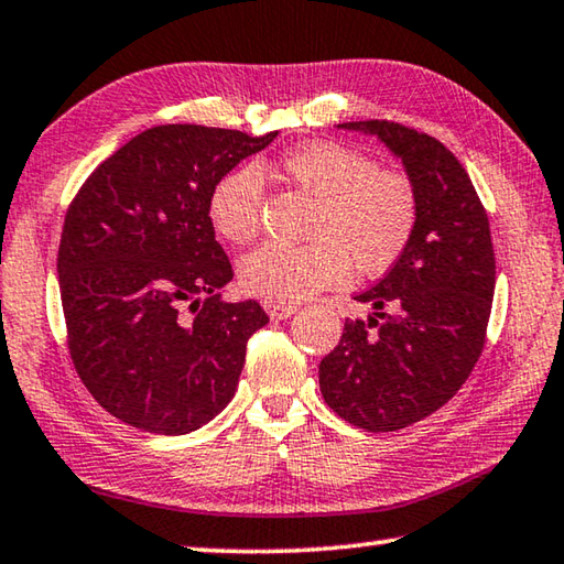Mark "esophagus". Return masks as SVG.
I'll return each instance as SVG.
<instances>
[{"label": "esophagus", "instance_id": "1", "mask_svg": "<svg viewBox=\"0 0 564 564\" xmlns=\"http://www.w3.org/2000/svg\"><path fill=\"white\" fill-rule=\"evenodd\" d=\"M263 308H265V313H269L273 321H283V318H291L293 313H295V308H299V305L281 303V301H263Z\"/></svg>", "mask_w": 564, "mask_h": 564}]
</instances>
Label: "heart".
Masks as SVG:
<instances>
[{
    "instance_id": "heart-1",
    "label": "heart",
    "mask_w": 564,
    "mask_h": 564,
    "mask_svg": "<svg viewBox=\"0 0 564 564\" xmlns=\"http://www.w3.org/2000/svg\"><path fill=\"white\" fill-rule=\"evenodd\" d=\"M285 184L316 202L303 246H263L238 265L241 289L265 301L295 303L356 269L378 279L403 259L417 228V188L403 171L383 169L366 151L316 139L275 161ZM263 176L241 164L216 181L208 221L224 241L248 246L261 231Z\"/></svg>"
}]
</instances>
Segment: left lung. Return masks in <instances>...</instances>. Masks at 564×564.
I'll list each match as a JSON object with an SVG mask.
<instances>
[{
  "label": "left lung",
  "mask_w": 564,
  "mask_h": 564,
  "mask_svg": "<svg viewBox=\"0 0 564 564\" xmlns=\"http://www.w3.org/2000/svg\"><path fill=\"white\" fill-rule=\"evenodd\" d=\"M338 127L376 133L417 188V228L403 259L356 295L373 313L346 321L318 366L333 413L390 433L443 408L480 358L495 293L490 221L467 171L437 139L388 119Z\"/></svg>",
  "instance_id": "8db88e82"
}]
</instances>
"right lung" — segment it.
I'll list each match as a JSON object with an SVG mask.
<instances>
[{"label":"right lung","instance_id":"add662e5","mask_svg":"<svg viewBox=\"0 0 564 564\" xmlns=\"http://www.w3.org/2000/svg\"><path fill=\"white\" fill-rule=\"evenodd\" d=\"M279 131L164 123L94 169L66 208L56 273L69 356L94 400L139 431L184 435L234 398L246 343L269 323L226 303L234 269L208 196Z\"/></svg>","mask_w":564,"mask_h":564}]
</instances>
